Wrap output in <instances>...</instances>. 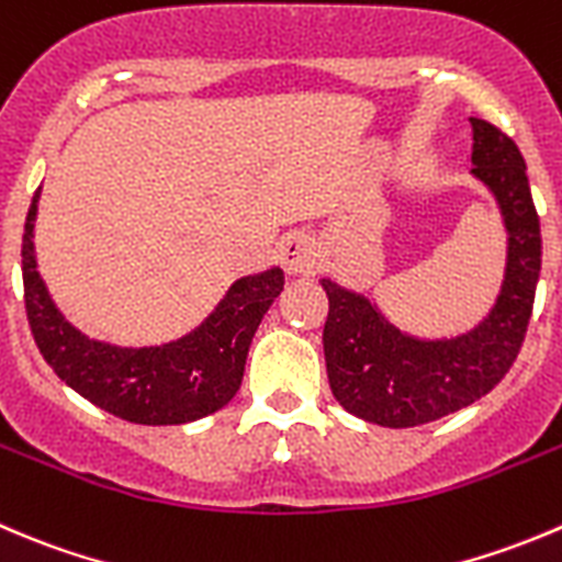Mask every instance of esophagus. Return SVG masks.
<instances>
[{
  "instance_id": "esophagus-1",
  "label": "esophagus",
  "mask_w": 562,
  "mask_h": 562,
  "mask_svg": "<svg viewBox=\"0 0 562 562\" xmlns=\"http://www.w3.org/2000/svg\"><path fill=\"white\" fill-rule=\"evenodd\" d=\"M318 244L315 238H310L307 233H291L288 238H282L280 244V263L288 274L302 277L310 274V271L318 269Z\"/></svg>"
}]
</instances>
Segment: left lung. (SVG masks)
I'll list each match as a JSON object with an SVG mask.
<instances>
[{"label": "left lung", "instance_id": "1", "mask_svg": "<svg viewBox=\"0 0 562 562\" xmlns=\"http://www.w3.org/2000/svg\"><path fill=\"white\" fill-rule=\"evenodd\" d=\"M472 176L492 192L508 233L505 277L486 318L456 337L397 329L364 293L321 280L329 296L324 357L331 395L364 423L412 428L470 406L503 381L530 324L541 274V225L510 136L472 117Z\"/></svg>", "mask_w": 562, "mask_h": 562}]
</instances>
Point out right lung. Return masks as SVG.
Returning a JSON list of instances; mask_svg holds the SVG:
<instances>
[{"label":"right lung","instance_id":"right-lung-1","mask_svg":"<svg viewBox=\"0 0 562 562\" xmlns=\"http://www.w3.org/2000/svg\"><path fill=\"white\" fill-rule=\"evenodd\" d=\"M37 200L41 189L26 214L21 271L32 337L54 373L103 412L139 426H181L227 406L241 386L249 342L285 285L282 269L233 282L214 313L178 340L143 348L92 340L65 321L37 271Z\"/></svg>","mask_w":562,"mask_h":562}]
</instances>
